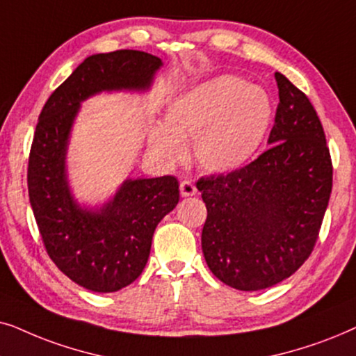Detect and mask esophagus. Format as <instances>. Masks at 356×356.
I'll list each match as a JSON object with an SVG mask.
<instances>
[{
	"instance_id": "34e87169",
	"label": "esophagus",
	"mask_w": 356,
	"mask_h": 356,
	"mask_svg": "<svg viewBox=\"0 0 356 356\" xmlns=\"http://www.w3.org/2000/svg\"><path fill=\"white\" fill-rule=\"evenodd\" d=\"M179 188H181V195L182 197H192V195H195V193H197V187L193 186L191 181L181 182V186H179Z\"/></svg>"
}]
</instances>
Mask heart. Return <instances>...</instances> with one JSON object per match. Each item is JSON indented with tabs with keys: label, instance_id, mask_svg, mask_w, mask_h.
I'll return each instance as SVG.
<instances>
[{
	"label": "heart",
	"instance_id": "b5f03b06",
	"mask_svg": "<svg viewBox=\"0 0 356 356\" xmlns=\"http://www.w3.org/2000/svg\"><path fill=\"white\" fill-rule=\"evenodd\" d=\"M272 113V102L260 88L233 74L215 76L168 104L164 125H154L149 134V149L161 163L174 164L192 141L198 168L233 172L257 153Z\"/></svg>",
	"mask_w": 356,
	"mask_h": 356
}]
</instances>
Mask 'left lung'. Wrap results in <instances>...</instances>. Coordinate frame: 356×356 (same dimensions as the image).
<instances>
[{
  "label": "left lung",
  "instance_id": "8db88e82",
  "mask_svg": "<svg viewBox=\"0 0 356 356\" xmlns=\"http://www.w3.org/2000/svg\"><path fill=\"white\" fill-rule=\"evenodd\" d=\"M275 79L280 102L270 148L243 169L197 182L208 211V268L241 291L277 285L305 264L332 192V161L314 107L286 76Z\"/></svg>",
  "mask_w": 356,
  "mask_h": 356
}]
</instances>
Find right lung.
Wrapping results in <instances>:
<instances>
[{
  "label": "right lung",
  "mask_w": 356,
  "mask_h": 356,
  "mask_svg": "<svg viewBox=\"0 0 356 356\" xmlns=\"http://www.w3.org/2000/svg\"><path fill=\"white\" fill-rule=\"evenodd\" d=\"M163 66L158 56L117 50L88 56L42 108L32 141L27 187L47 254L70 280L113 293L140 277L158 222L179 203L174 175L127 179L102 205L71 192L66 154L81 102L101 92H146Z\"/></svg>",
  "instance_id": "1"
}]
</instances>
